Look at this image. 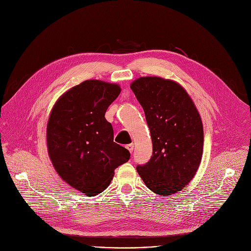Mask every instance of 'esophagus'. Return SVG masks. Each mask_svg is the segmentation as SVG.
Returning a JSON list of instances; mask_svg holds the SVG:
<instances>
[{"label":"esophagus","mask_w":251,"mask_h":251,"mask_svg":"<svg viewBox=\"0 0 251 251\" xmlns=\"http://www.w3.org/2000/svg\"><path fill=\"white\" fill-rule=\"evenodd\" d=\"M127 150L130 151V152H132L133 151V150H134V143H130V144H127Z\"/></svg>","instance_id":"1"}]
</instances>
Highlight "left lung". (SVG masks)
Wrapping results in <instances>:
<instances>
[{
  "mask_svg": "<svg viewBox=\"0 0 251 251\" xmlns=\"http://www.w3.org/2000/svg\"><path fill=\"white\" fill-rule=\"evenodd\" d=\"M146 114L152 155L137 172L159 195L181 191L195 176L203 151V126L182 85L159 76L139 77L130 84Z\"/></svg>",
  "mask_w": 251,
  "mask_h": 251,
  "instance_id": "1",
  "label": "left lung"
}]
</instances>
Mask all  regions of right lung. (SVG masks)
Listing matches in <instances>:
<instances>
[{
  "label": "right lung",
  "mask_w": 251,
  "mask_h": 251,
  "mask_svg": "<svg viewBox=\"0 0 251 251\" xmlns=\"http://www.w3.org/2000/svg\"><path fill=\"white\" fill-rule=\"evenodd\" d=\"M117 83L90 79L65 91L47 124L49 156L58 175L75 190L96 196L107 188L117 167L130 152L114 142L112 124L104 118L120 95Z\"/></svg>",
  "instance_id": "obj_1"
}]
</instances>
